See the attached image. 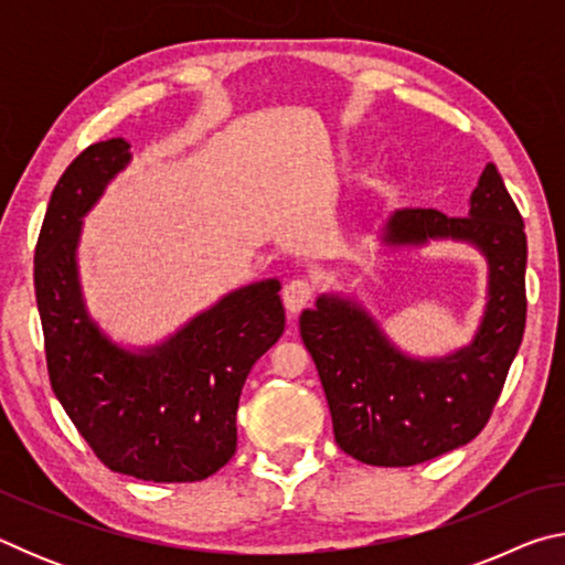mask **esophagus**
<instances>
[{
	"mask_svg": "<svg viewBox=\"0 0 565 565\" xmlns=\"http://www.w3.org/2000/svg\"><path fill=\"white\" fill-rule=\"evenodd\" d=\"M311 296H313V286L306 279H291L281 291L284 306H286V311L291 313V317H296V313H299L303 306L311 301Z\"/></svg>",
	"mask_w": 565,
	"mask_h": 565,
	"instance_id": "1",
	"label": "esophagus"
}]
</instances>
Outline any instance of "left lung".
<instances>
[{"mask_svg":"<svg viewBox=\"0 0 565 565\" xmlns=\"http://www.w3.org/2000/svg\"><path fill=\"white\" fill-rule=\"evenodd\" d=\"M379 242L391 252L461 242L489 266L473 339L446 356L398 349L353 296L321 294L299 317L341 451L369 466H414L468 444L489 420L523 339L529 248L523 218L493 164L478 177L468 216L396 209Z\"/></svg>","mask_w":565,"mask_h":565,"instance_id":"obj_1","label":"left lung"}]
</instances>
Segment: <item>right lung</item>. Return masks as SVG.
<instances>
[{"instance_id": "right-lung-1", "label": "right lung", "mask_w": 565, "mask_h": 565, "mask_svg": "<svg viewBox=\"0 0 565 565\" xmlns=\"http://www.w3.org/2000/svg\"><path fill=\"white\" fill-rule=\"evenodd\" d=\"M129 161V141H99L52 191L34 252L46 369L54 396L104 466L154 483L202 481L236 451L244 381L284 333L281 284L228 291L151 347L114 341L84 301L76 252L84 216Z\"/></svg>"}]
</instances>
